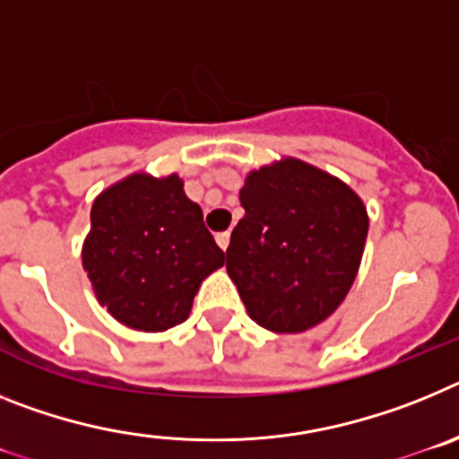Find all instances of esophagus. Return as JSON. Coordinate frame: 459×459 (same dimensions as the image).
Returning <instances> with one entry per match:
<instances>
[{"label": "esophagus", "mask_w": 459, "mask_h": 459, "mask_svg": "<svg viewBox=\"0 0 459 459\" xmlns=\"http://www.w3.org/2000/svg\"><path fill=\"white\" fill-rule=\"evenodd\" d=\"M214 240H217V245L226 252V247H229V242H230V233L229 230H221V233L214 235Z\"/></svg>", "instance_id": "1"}]
</instances>
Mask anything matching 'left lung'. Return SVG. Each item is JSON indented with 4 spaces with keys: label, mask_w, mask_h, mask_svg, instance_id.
Masks as SVG:
<instances>
[{
    "label": "left lung",
    "mask_w": 459,
    "mask_h": 459,
    "mask_svg": "<svg viewBox=\"0 0 459 459\" xmlns=\"http://www.w3.org/2000/svg\"><path fill=\"white\" fill-rule=\"evenodd\" d=\"M226 270L249 316L274 333L321 324L349 293L368 238L360 198L289 159L247 175Z\"/></svg>",
    "instance_id": "8db88e82"
}]
</instances>
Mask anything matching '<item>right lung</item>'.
Returning <instances> with one entry per match:
<instances>
[{"instance_id": "1", "label": "right lung", "mask_w": 459, "mask_h": 459, "mask_svg": "<svg viewBox=\"0 0 459 459\" xmlns=\"http://www.w3.org/2000/svg\"><path fill=\"white\" fill-rule=\"evenodd\" d=\"M82 265L119 324L161 333L189 316L198 286L224 265V252L178 175H131L91 205Z\"/></svg>"}]
</instances>
